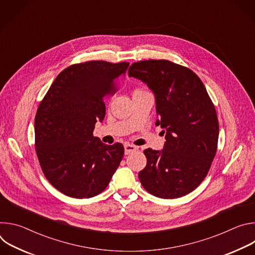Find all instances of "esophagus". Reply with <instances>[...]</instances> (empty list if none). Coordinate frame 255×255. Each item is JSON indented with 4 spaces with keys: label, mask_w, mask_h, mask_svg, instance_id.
<instances>
[{
    "label": "esophagus",
    "mask_w": 255,
    "mask_h": 255,
    "mask_svg": "<svg viewBox=\"0 0 255 255\" xmlns=\"http://www.w3.org/2000/svg\"><path fill=\"white\" fill-rule=\"evenodd\" d=\"M124 148H125V154H130V153L134 152L137 149L136 146H134V145L129 144V143L124 144Z\"/></svg>",
    "instance_id": "esophagus-1"
}]
</instances>
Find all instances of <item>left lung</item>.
Returning <instances> with one entry per match:
<instances>
[{"mask_svg": "<svg viewBox=\"0 0 255 255\" xmlns=\"http://www.w3.org/2000/svg\"><path fill=\"white\" fill-rule=\"evenodd\" d=\"M128 76L154 93L156 125L166 130L161 151L144 150L147 163L138 174L140 183L161 199L186 196L204 180L216 155L219 122L214 104L193 70L169 60L134 62Z\"/></svg>", "mask_w": 255, "mask_h": 255, "instance_id": "left-lung-1", "label": "left lung"}]
</instances>
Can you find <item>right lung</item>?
Returning <instances> with one entry per match:
<instances>
[{
    "label": "right lung",
    "mask_w": 255,
    "mask_h": 255,
    "mask_svg": "<svg viewBox=\"0 0 255 255\" xmlns=\"http://www.w3.org/2000/svg\"><path fill=\"white\" fill-rule=\"evenodd\" d=\"M129 62L91 60L56 77L35 116V150L49 183L77 199L92 198L110 183L123 155L121 143L104 144L93 132L105 118L104 100L115 93Z\"/></svg>",
    "instance_id": "right-lung-1"
}]
</instances>
